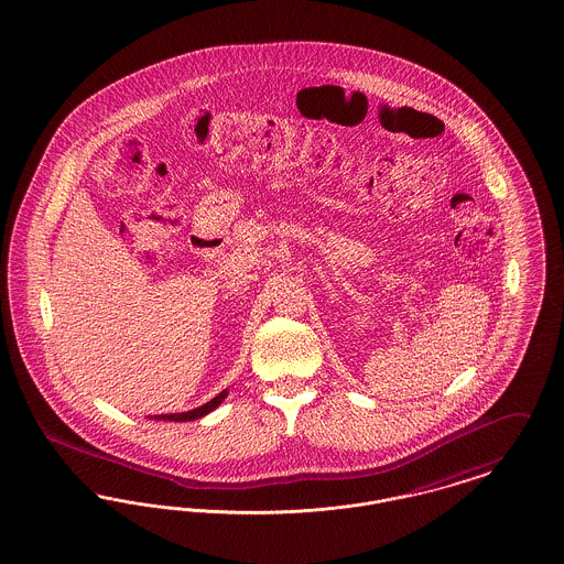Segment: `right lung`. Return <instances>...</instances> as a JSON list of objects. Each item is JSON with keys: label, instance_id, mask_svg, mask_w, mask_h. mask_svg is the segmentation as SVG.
<instances>
[{"label": "right lung", "instance_id": "obj_1", "mask_svg": "<svg viewBox=\"0 0 564 564\" xmlns=\"http://www.w3.org/2000/svg\"><path fill=\"white\" fill-rule=\"evenodd\" d=\"M228 397V390H224L221 394H217V397L213 398V400H208L206 404H202L198 409H192V411H185V413H167V415H155V420H164V422H192V420H198L202 415H206V413H210L213 409H217L219 406V402L224 400V398Z\"/></svg>", "mask_w": 564, "mask_h": 564}]
</instances>
